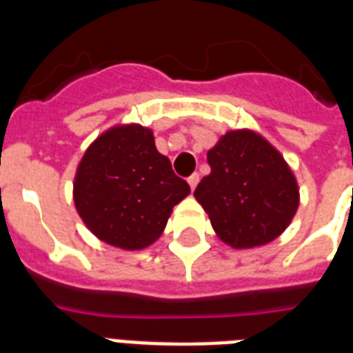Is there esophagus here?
Instances as JSON below:
<instances>
[{
	"label": "esophagus",
	"mask_w": 353,
	"mask_h": 353,
	"mask_svg": "<svg viewBox=\"0 0 353 353\" xmlns=\"http://www.w3.org/2000/svg\"><path fill=\"white\" fill-rule=\"evenodd\" d=\"M187 181H188V185H190V188H192V190H194V188L198 187V183H199V174H192V176L188 177Z\"/></svg>",
	"instance_id": "obj_1"
}]
</instances>
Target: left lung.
<instances>
[{"mask_svg":"<svg viewBox=\"0 0 353 353\" xmlns=\"http://www.w3.org/2000/svg\"><path fill=\"white\" fill-rule=\"evenodd\" d=\"M207 161L210 174L194 198L223 243L252 249L290 227L301 203L299 183L268 139L249 128L229 130L207 152Z\"/></svg>","mask_w":353,"mask_h":353,"instance_id":"8db88e82","label":"left lung"}]
</instances>
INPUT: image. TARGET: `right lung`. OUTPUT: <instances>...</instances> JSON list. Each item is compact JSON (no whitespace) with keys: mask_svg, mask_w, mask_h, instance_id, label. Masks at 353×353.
Masks as SVG:
<instances>
[{"mask_svg":"<svg viewBox=\"0 0 353 353\" xmlns=\"http://www.w3.org/2000/svg\"><path fill=\"white\" fill-rule=\"evenodd\" d=\"M190 187L155 148L154 132L130 122L102 132L82 155L73 199L84 225L108 245L139 251L159 240Z\"/></svg>","mask_w":353,"mask_h":353,"instance_id":"obj_1","label":"right lung"}]
</instances>
